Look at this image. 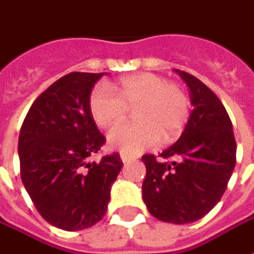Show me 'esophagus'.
Returning a JSON list of instances; mask_svg holds the SVG:
<instances>
[{
	"mask_svg": "<svg viewBox=\"0 0 254 254\" xmlns=\"http://www.w3.org/2000/svg\"><path fill=\"white\" fill-rule=\"evenodd\" d=\"M132 159H134V157H133V155H129V154H127V152H121L122 162H129V161H132Z\"/></svg>",
	"mask_w": 254,
	"mask_h": 254,
	"instance_id": "obj_1",
	"label": "esophagus"
}]
</instances>
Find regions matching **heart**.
<instances>
[{
  "label": "heart",
  "mask_w": 254,
  "mask_h": 254,
  "mask_svg": "<svg viewBox=\"0 0 254 254\" xmlns=\"http://www.w3.org/2000/svg\"><path fill=\"white\" fill-rule=\"evenodd\" d=\"M134 109L137 121L115 127L109 143L127 154H137L158 141L177 139L190 118V99L180 85L161 75L140 72L121 78L114 89L96 85L89 96V111L100 127H113Z\"/></svg>",
  "instance_id": "heart-1"
}]
</instances>
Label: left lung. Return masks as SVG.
Returning a JSON list of instances; mask_svg holds the SVG:
<instances>
[{
    "instance_id": "left-lung-1",
    "label": "left lung",
    "mask_w": 254,
    "mask_h": 254,
    "mask_svg": "<svg viewBox=\"0 0 254 254\" xmlns=\"http://www.w3.org/2000/svg\"><path fill=\"white\" fill-rule=\"evenodd\" d=\"M194 110L182 137L159 154L141 157L145 165L143 201L165 223L202 219L227 190L237 162V141L226 107L213 90L186 71Z\"/></svg>"
}]
</instances>
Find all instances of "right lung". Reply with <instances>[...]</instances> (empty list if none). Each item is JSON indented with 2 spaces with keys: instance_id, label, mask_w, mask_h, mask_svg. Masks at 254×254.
<instances>
[{
  "instance_id": "add662e5",
  "label": "right lung",
  "mask_w": 254,
  "mask_h": 254,
  "mask_svg": "<svg viewBox=\"0 0 254 254\" xmlns=\"http://www.w3.org/2000/svg\"><path fill=\"white\" fill-rule=\"evenodd\" d=\"M104 72H70L35 99L19 134L20 177L38 213L64 231L104 217L122 161L118 152L89 161L106 137L89 111L90 92Z\"/></svg>"
}]
</instances>
